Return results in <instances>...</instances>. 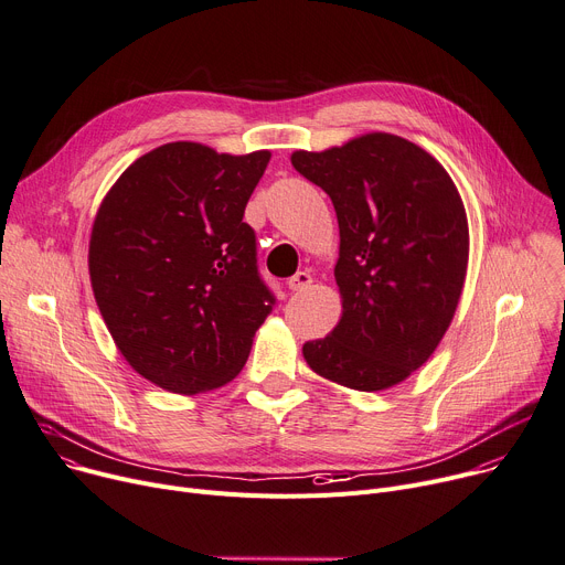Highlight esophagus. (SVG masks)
<instances>
[{"label": "esophagus", "instance_id": "esophagus-1", "mask_svg": "<svg viewBox=\"0 0 565 565\" xmlns=\"http://www.w3.org/2000/svg\"><path fill=\"white\" fill-rule=\"evenodd\" d=\"M287 287H289L294 294L306 291V289H310V287H312V276H310V274H306V271H298L296 276H291V278L287 280Z\"/></svg>", "mask_w": 565, "mask_h": 565}]
</instances>
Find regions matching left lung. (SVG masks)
<instances>
[{"instance_id": "left-lung-1", "label": "left lung", "mask_w": 565, "mask_h": 565, "mask_svg": "<svg viewBox=\"0 0 565 565\" xmlns=\"http://www.w3.org/2000/svg\"><path fill=\"white\" fill-rule=\"evenodd\" d=\"M291 164L334 205L341 317L302 343L308 366L355 392L407 380L452 323L468 269V216L444 164L392 134H364Z\"/></svg>"}]
</instances>
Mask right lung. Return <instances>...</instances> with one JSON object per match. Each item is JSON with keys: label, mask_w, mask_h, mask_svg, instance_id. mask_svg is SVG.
I'll return each instance as SVG.
<instances>
[{"label": "right lung", "mask_w": 565, "mask_h": 565, "mask_svg": "<svg viewBox=\"0 0 565 565\" xmlns=\"http://www.w3.org/2000/svg\"><path fill=\"white\" fill-rule=\"evenodd\" d=\"M269 158L167 142L126 167L99 203L95 300L124 360L164 392L194 396L237 377L274 306L242 222Z\"/></svg>", "instance_id": "1"}]
</instances>
